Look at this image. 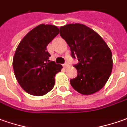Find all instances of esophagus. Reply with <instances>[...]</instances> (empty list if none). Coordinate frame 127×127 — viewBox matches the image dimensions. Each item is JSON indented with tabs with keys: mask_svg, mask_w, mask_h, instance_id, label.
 <instances>
[{
	"mask_svg": "<svg viewBox=\"0 0 127 127\" xmlns=\"http://www.w3.org/2000/svg\"><path fill=\"white\" fill-rule=\"evenodd\" d=\"M63 66H64V68H68L69 65L68 64H64L63 65Z\"/></svg>",
	"mask_w": 127,
	"mask_h": 127,
	"instance_id": "1",
	"label": "esophagus"
}]
</instances>
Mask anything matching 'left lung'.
I'll return each instance as SVG.
<instances>
[{"instance_id": "left-lung-1", "label": "left lung", "mask_w": 127, "mask_h": 127, "mask_svg": "<svg viewBox=\"0 0 127 127\" xmlns=\"http://www.w3.org/2000/svg\"><path fill=\"white\" fill-rule=\"evenodd\" d=\"M60 35L68 43L73 58L79 64L74 65L77 77L70 81L72 88L80 94L89 95L105 86L113 68L111 49L93 30L81 23L60 27Z\"/></svg>"}]
</instances>
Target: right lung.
<instances>
[{"instance_id":"right-lung-1","label":"right lung","mask_w":127,"mask_h":127,"mask_svg":"<svg viewBox=\"0 0 127 127\" xmlns=\"http://www.w3.org/2000/svg\"><path fill=\"white\" fill-rule=\"evenodd\" d=\"M59 33L53 25L41 24L32 29L19 43L13 57L16 79L25 92L34 96L47 94L54 87L55 75L62 65L50 62L47 45Z\"/></svg>"}]
</instances>
